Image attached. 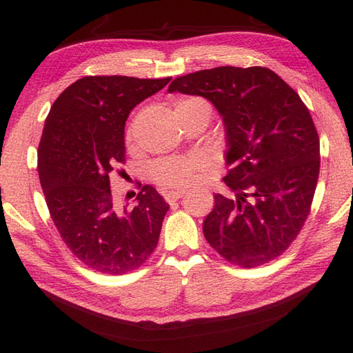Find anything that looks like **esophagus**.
Returning <instances> with one entry per match:
<instances>
[{"label": "esophagus", "instance_id": "1", "mask_svg": "<svg viewBox=\"0 0 353 353\" xmlns=\"http://www.w3.org/2000/svg\"><path fill=\"white\" fill-rule=\"evenodd\" d=\"M185 194V190H177V191H167L163 194V199L168 201V203H172V201H176L181 199Z\"/></svg>", "mask_w": 353, "mask_h": 353}]
</instances>
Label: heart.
I'll list each match as a JSON object with an SVG mask.
<instances>
[{"label": "heart", "mask_w": 353, "mask_h": 353, "mask_svg": "<svg viewBox=\"0 0 353 353\" xmlns=\"http://www.w3.org/2000/svg\"><path fill=\"white\" fill-rule=\"evenodd\" d=\"M203 104L208 106V103L199 97H188L176 104V108L185 106V104ZM174 108V109H176ZM130 138V133H129ZM205 165L203 156H190V157H163V159H157L148 167V177L152 179L154 183H157L162 188H177V186H183L188 183L196 171L200 170Z\"/></svg>", "instance_id": "b5f03b06"}]
</instances>
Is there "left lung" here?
I'll return each instance as SVG.
<instances>
[{"label":"left lung","mask_w":353,"mask_h":353,"mask_svg":"<svg viewBox=\"0 0 353 353\" xmlns=\"http://www.w3.org/2000/svg\"><path fill=\"white\" fill-rule=\"evenodd\" d=\"M201 95L226 129L234 199L214 196L203 234L219 254L243 268L276 259L311 212L320 172V139L308 108L276 72L219 66L177 77L168 92Z\"/></svg>","instance_id":"obj_1"}]
</instances>
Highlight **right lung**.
Instances as JSON below:
<instances>
[{"mask_svg": "<svg viewBox=\"0 0 353 353\" xmlns=\"http://www.w3.org/2000/svg\"><path fill=\"white\" fill-rule=\"evenodd\" d=\"M167 79L89 76L52 103L37 148V171L48 211L74 256L95 272L124 274L148 259L170 205L141 186L134 208L119 209L109 174L125 162L130 110Z\"/></svg>", "mask_w": 353, "mask_h": 353, "instance_id": "right-lung-1", "label": "right lung"}]
</instances>
